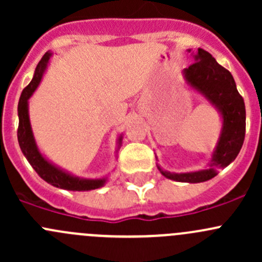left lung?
Wrapping results in <instances>:
<instances>
[{
    "label": "left lung",
    "instance_id": "obj_1",
    "mask_svg": "<svg viewBox=\"0 0 262 262\" xmlns=\"http://www.w3.org/2000/svg\"><path fill=\"white\" fill-rule=\"evenodd\" d=\"M191 53L195 62L182 71L189 87L204 97L218 112L222 119V129L212 158L207 167L191 172H170L157 165L165 178L179 182L198 184L213 179L221 168L227 167L236 160L245 141L246 109L241 95L237 91L236 82L229 71L218 64L210 53L198 48ZM157 160V157H156Z\"/></svg>",
    "mask_w": 262,
    "mask_h": 262
}]
</instances>
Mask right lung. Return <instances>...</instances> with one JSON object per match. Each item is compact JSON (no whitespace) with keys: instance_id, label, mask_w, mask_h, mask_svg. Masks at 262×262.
<instances>
[{"instance_id":"right-lung-1","label":"right lung","mask_w":262,"mask_h":262,"mask_svg":"<svg viewBox=\"0 0 262 262\" xmlns=\"http://www.w3.org/2000/svg\"><path fill=\"white\" fill-rule=\"evenodd\" d=\"M50 57H52V53L50 52H47L44 54V57L41 58V60L36 66L33 80L24 89L20 100H18L17 139L21 152L24 153L29 163L33 166L36 173L44 181L53 185V186L59 187V189L71 190V191H90V190L100 189V187H102L107 182V176L100 179H84L72 175L68 171L60 168L59 166L50 162L48 158L40 152L38 144H36L35 138H34L30 118H29V99L33 96V94L38 89L41 80H43L44 73H46L47 68H48ZM121 141H123V136L120 134L118 138L116 152H118V149L121 146Z\"/></svg>"}]
</instances>
